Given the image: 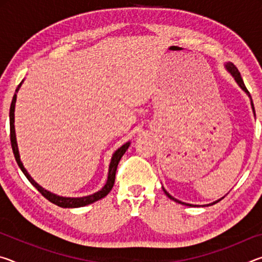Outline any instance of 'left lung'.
<instances>
[{
  "label": "left lung",
  "mask_w": 262,
  "mask_h": 262,
  "mask_svg": "<svg viewBox=\"0 0 262 262\" xmlns=\"http://www.w3.org/2000/svg\"><path fill=\"white\" fill-rule=\"evenodd\" d=\"M224 67H225V69H227V72L231 75V76L234 78V81H236V83L238 84V86L242 89V90L245 92V94L248 96V98H250V100H251V107H252V111H253V114H254V117H255V111H254V105H253V100H252V97H251V95H250V92H248V90L246 89V86H245V84H244V81H243V78H242V76H241V73L238 72V69H237V67L236 66H234L232 62H227V63L224 64ZM163 190H164V193L166 194V196L167 198H170L171 200H173V201H176V202H178V203H181V205H185V206H192V205H189V203H185V202H181V201H179V200H177V199H174L173 196H172V195H170L168 194L167 192H166V189L163 187ZM224 198V196H223ZM223 198H221L220 200H217V201H215V202H212V203H209V205H206V206H211V205H215L216 202H219V201H221L222 199Z\"/></svg>",
  "instance_id": "1"
}]
</instances>
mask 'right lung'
<instances>
[{
    "label": "right lung",
    "mask_w": 262,
    "mask_h": 262,
    "mask_svg": "<svg viewBox=\"0 0 262 262\" xmlns=\"http://www.w3.org/2000/svg\"><path fill=\"white\" fill-rule=\"evenodd\" d=\"M24 79L20 82L18 88L16 89V92L14 95V98H12L11 105H10V113H9V117H10V141H11V147H12V151H14L16 162L18 164V166L20 167V170L23 171V173L25 174L26 178L32 184L35 188H37L39 192H40L43 196H45L48 201H51L54 205L62 207V208H79V207H84L88 205H91L96 201L100 200V199L105 198L111 189H112L113 185H114V180H115V171H117L118 164L120 162L121 157L125 155L127 151V149L129 148L130 142L128 141L125 144L121 145L118 150H115L114 154L112 155V158H111L110 162V166H108V173H107V180H106V184L103 186V188L98 192H96L91 195H86V196H82V198H67V196H60V195L54 194L50 192V190L45 189L41 187L37 181H35L32 177L30 176V173L26 171V168L24 167L23 163L20 161V156H19V150H18V144H17V139H16V130H15V106H16V99H17V92L23 84Z\"/></svg>",
    "instance_id": "1"
}]
</instances>
